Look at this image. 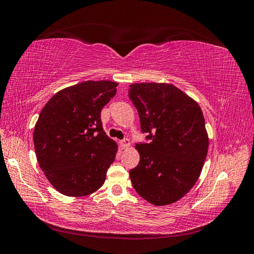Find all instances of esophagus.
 Returning <instances> with one entry per match:
<instances>
[{
	"label": "esophagus",
	"mask_w": 254,
	"mask_h": 254,
	"mask_svg": "<svg viewBox=\"0 0 254 254\" xmlns=\"http://www.w3.org/2000/svg\"><path fill=\"white\" fill-rule=\"evenodd\" d=\"M120 146L122 147V149H126V148H128L129 146H130V142H129V140H123V141H121L120 142Z\"/></svg>",
	"instance_id": "esophagus-1"
}]
</instances>
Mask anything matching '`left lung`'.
Wrapping results in <instances>:
<instances>
[{
  "instance_id": "obj_1",
  "label": "left lung",
  "mask_w": 254,
  "mask_h": 254,
  "mask_svg": "<svg viewBox=\"0 0 254 254\" xmlns=\"http://www.w3.org/2000/svg\"><path fill=\"white\" fill-rule=\"evenodd\" d=\"M129 98L150 143L135 144L140 162L130 171L136 193L155 205L178 201L195 186L209 148L198 103L171 83L141 82Z\"/></svg>"
}]
</instances>
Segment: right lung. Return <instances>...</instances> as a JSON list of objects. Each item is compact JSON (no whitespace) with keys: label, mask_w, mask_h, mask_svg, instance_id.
Here are the masks:
<instances>
[{"label":"right lung","mask_w":254,"mask_h":254,"mask_svg":"<svg viewBox=\"0 0 254 254\" xmlns=\"http://www.w3.org/2000/svg\"><path fill=\"white\" fill-rule=\"evenodd\" d=\"M118 82L87 80L64 88L42 108L34 129L39 166L59 193L80 197L101 188L118 152L106 134L101 111Z\"/></svg>","instance_id":"add662e5"}]
</instances>
